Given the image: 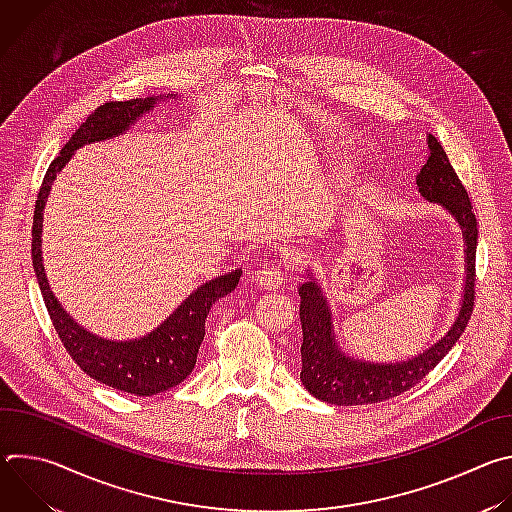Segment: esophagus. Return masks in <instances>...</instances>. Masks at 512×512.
I'll return each instance as SVG.
<instances>
[{"label": "esophagus", "mask_w": 512, "mask_h": 512, "mask_svg": "<svg viewBox=\"0 0 512 512\" xmlns=\"http://www.w3.org/2000/svg\"><path fill=\"white\" fill-rule=\"evenodd\" d=\"M255 281L261 289H279V287H283L285 277L277 265H265L263 269L257 271Z\"/></svg>", "instance_id": "1"}]
</instances>
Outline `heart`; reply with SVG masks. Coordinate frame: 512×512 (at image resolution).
Wrapping results in <instances>:
<instances>
[{
	"label": "heart",
	"instance_id": "heart-1",
	"mask_svg": "<svg viewBox=\"0 0 512 512\" xmlns=\"http://www.w3.org/2000/svg\"><path fill=\"white\" fill-rule=\"evenodd\" d=\"M324 170H326V172H330V174H332V172H336V170H340V164H338V162H326V164H324Z\"/></svg>",
	"mask_w": 512,
	"mask_h": 512
}]
</instances>
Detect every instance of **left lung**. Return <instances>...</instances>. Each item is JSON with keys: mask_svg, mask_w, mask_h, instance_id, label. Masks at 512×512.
Listing matches in <instances>:
<instances>
[{"mask_svg": "<svg viewBox=\"0 0 512 512\" xmlns=\"http://www.w3.org/2000/svg\"><path fill=\"white\" fill-rule=\"evenodd\" d=\"M419 194L440 204L462 229L464 239V287L460 308L448 332L427 350L403 362H367L342 352L334 334V316L328 298L312 265L300 283L302 322V373L304 387L320 401L332 405H367L397 397L417 385L458 342L474 306V261H476V216L466 188L454 172L442 143L427 133V160L415 176Z\"/></svg>", "mask_w": 512, "mask_h": 512, "instance_id": "1", "label": "left lung"}]
</instances>
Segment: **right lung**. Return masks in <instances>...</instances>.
<instances>
[{
    "label": "right lung",
    "instance_id": "right-lung-1",
    "mask_svg": "<svg viewBox=\"0 0 512 512\" xmlns=\"http://www.w3.org/2000/svg\"><path fill=\"white\" fill-rule=\"evenodd\" d=\"M180 99L178 95H152L145 99L111 101L101 105L87 121L72 133L60 156L50 164L42 188L38 192L34 227H32V263L38 277L44 304L48 308L54 330L58 332L64 348L79 367L95 381L137 397H150L182 383L194 369L196 354L204 338V322L216 300L225 298L237 287L241 269H231L225 275L208 279L198 285L192 294L150 334L135 340H107L72 318L48 283L42 257V229L44 208L56 174L75 156L83 145L107 141L123 135L143 115L156 109V105Z\"/></svg>",
    "mask_w": 512,
    "mask_h": 512
}]
</instances>
